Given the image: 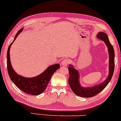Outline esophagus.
<instances>
[{
	"instance_id": "34e87169",
	"label": "esophagus",
	"mask_w": 121,
	"mask_h": 121,
	"mask_svg": "<svg viewBox=\"0 0 121 121\" xmlns=\"http://www.w3.org/2000/svg\"><path fill=\"white\" fill-rule=\"evenodd\" d=\"M69 62V61L67 59H64L62 61V65L64 66H67Z\"/></svg>"
}]
</instances>
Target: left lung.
I'll list each match as a JSON object with an SVG mask.
<instances>
[{"mask_svg": "<svg viewBox=\"0 0 121 121\" xmlns=\"http://www.w3.org/2000/svg\"><path fill=\"white\" fill-rule=\"evenodd\" d=\"M97 38L100 40L103 41L108 47L109 52V75L105 81L99 84V85H95L92 87L85 88L81 86L79 82V72L75 69L73 66L69 65V84L75 94L82 97L90 98L94 97L103 91L107 85L108 84L113 74L114 69V51L112 45L110 43L108 37L106 33L104 32H99L97 35Z\"/></svg>", "mask_w": 121, "mask_h": 121, "instance_id": "8db88e82", "label": "left lung"}]
</instances>
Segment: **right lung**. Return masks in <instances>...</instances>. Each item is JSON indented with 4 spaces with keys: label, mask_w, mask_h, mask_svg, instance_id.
I'll return each instance as SVG.
<instances>
[{
    "label": "right lung",
    "mask_w": 121,
    "mask_h": 121,
    "mask_svg": "<svg viewBox=\"0 0 121 121\" xmlns=\"http://www.w3.org/2000/svg\"><path fill=\"white\" fill-rule=\"evenodd\" d=\"M23 30V28H21L18 32L13 42ZM13 42H12L9 46L7 55V69L10 79L19 89L24 91V93L30 95H34L41 94L43 91H45L53 73L60 68V65L55 64L50 66L42 73L33 78H25L19 75L14 70L10 62L9 51Z\"/></svg>",
    "instance_id": "obj_1"
}]
</instances>
